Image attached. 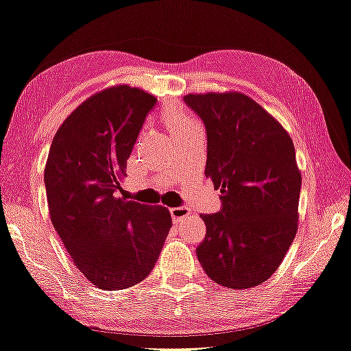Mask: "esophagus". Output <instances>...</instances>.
<instances>
[{
	"label": "esophagus",
	"mask_w": 351,
	"mask_h": 351,
	"mask_svg": "<svg viewBox=\"0 0 351 351\" xmlns=\"http://www.w3.org/2000/svg\"><path fill=\"white\" fill-rule=\"evenodd\" d=\"M170 214H171V219H173V222L178 223V222L184 221L186 217H189L191 211H189V208H186V206H176V208L170 209Z\"/></svg>",
	"instance_id": "esophagus-1"
}]
</instances>
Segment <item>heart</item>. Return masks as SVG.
I'll return each mask as SVG.
<instances>
[{
    "instance_id": "heart-1",
    "label": "heart",
    "mask_w": 351,
    "mask_h": 351,
    "mask_svg": "<svg viewBox=\"0 0 351 351\" xmlns=\"http://www.w3.org/2000/svg\"><path fill=\"white\" fill-rule=\"evenodd\" d=\"M162 118H164V123L167 128L171 130V134H176L180 132V130L195 124L191 114L187 113L184 108L178 106H171L169 108H165L164 113H162Z\"/></svg>"
}]
</instances>
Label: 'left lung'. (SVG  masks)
<instances>
[{
  "mask_svg": "<svg viewBox=\"0 0 351 351\" xmlns=\"http://www.w3.org/2000/svg\"><path fill=\"white\" fill-rule=\"evenodd\" d=\"M205 124V175L221 189V211L202 216V268L233 290L260 285L279 268L298 230L301 173L282 125L241 93L187 94Z\"/></svg>",
  "mask_w": 351,
  "mask_h": 351,
  "instance_id": "1",
  "label": "left lung"
}]
</instances>
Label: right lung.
I'll use <instances>...</instances> for the list:
<instances>
[{
    "label": "right lung",
    "instance_id": "1",
    "mask_svg": "<svg viewBox=\"0 0 351 351\" xmlns=\"http://www.w3.org/2000/svg\"><path fill=\"white\" fill-rule=\"evenodd\" d=\"M158 99L119 85L86 99L50 146V219L80 273L102 290H123L154 268L171 227L169 209L119 197L128 159Z\"/></svg>",
    "mask_w": 351,
    "mask_h": 351
}]
</instances>
